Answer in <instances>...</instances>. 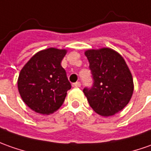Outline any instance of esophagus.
Wrapping results in <instances>:
<instances>
[{"mask_svg":"<svg viewBox=\"0 0 151 151\" xmlns=\"http://www.w3.org/2000/svg\"><path fill=\"white\" fill-rule=\"evenodd\" d=\"M73 87H74V88H80L81 87L80 82H76V83H74L73 84Z\"/></svg>","mask_w":151,"mask_h":151,"instance_id":"1","label":"esophagus"}]
</instances>
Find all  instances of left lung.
I'll use <instances>...</instances> for the list:
<instances>
[{"label": "left lung", "mask_w": 151, "mask_h": 151, "mask_svg": "<svg viewBox=\"0 0 151 151\" xmlns=\"http://www.w3.org/2000/svg\"><path fill=\"white\" fill-rule=\"evenodd\" d=\"M93 74L92 88H84L89 105L102 116H110L122 111L129 103L134 91L132 73L123 57L110 48L88 50Z\"/></svg>", "instance_id": "obj_1"}]
</instances>
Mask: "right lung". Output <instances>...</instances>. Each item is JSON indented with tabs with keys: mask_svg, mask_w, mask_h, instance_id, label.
<instances>
[{
	"mask_svg": "<svg viewBox=\"0 0 151 151\" xmlns=\"http://www.w3.org/2000/svg\"><path fill=\"white\" fill-rule=\"evenodd\" d=\"M65 49L48 48L33 55L17 81L22 100L37 113L50 115L62 106L71 84L61 66Z\"/></svg>",
	"mask_w": 151,
	"mask_h": 151,
	"instance_id": "obj_1",
	"label": "right lung"
}]
</instances>
